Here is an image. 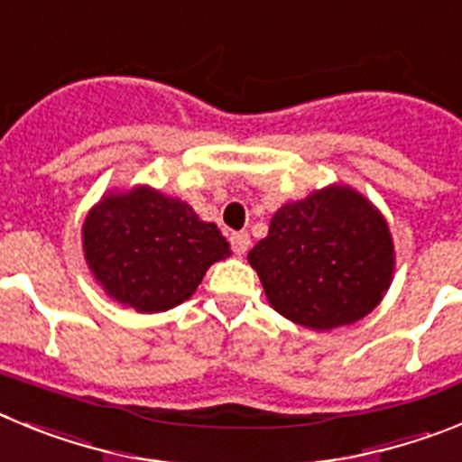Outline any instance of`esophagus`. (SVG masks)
Wrapping results in <instances>:
<instances>
[{"mask_svg": "<svg viewBox=\"0 0 462 462\" xmlns=\"http://www.w3.org/2000/svg\"><path fill=\"white\" fill-rule=\"evenodd\" d=\"M250 245H252V240H250V236L245 234V231H240V234L231 236V247H234V252L238 256H243L245 252L250 250Z\"/></svg>", "mask_w": 462, "mask_h": 462, "instance_id": "34e87169", "label": "esophagus"}]
</instances>
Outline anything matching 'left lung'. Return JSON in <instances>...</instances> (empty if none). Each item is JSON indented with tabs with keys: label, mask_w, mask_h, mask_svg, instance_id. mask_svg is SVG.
Returning <instances> with one entry per match:
<instances>
[{
	"label": "left lung",
	"mask_w": 462,
	"mask_h": 462,
	"mask_svg": "<svg viewBox=\"0 0 462 462\" xmlns=\"http://www.w3.org/2000/svg\"><path fill=\"white\" fill-rule=\"evenodd\" d=\"M268 303L312 330L356 324L389 291L395 245L368 196L342 182L289 201L247 254Z\"/></svg>",
	"instance_id": "left-lung-1"
}]
</instances>
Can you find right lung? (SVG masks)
Wrapping results in <instances>:
<instances>
[{
    "label": "right lung",
    "mask_w": 462,
    "mask_h": 462,
    "mask_svg": "<svg viewBox=\"0 0 462 462\" xmlns=\"http://www.w3.org/2000/svg\"><path fill=\"white\" fill-rule=\"evenodd\" d=\"M83 254L104 293L157 314L194 296L208 268L231 256L217 224L150 185L106 191L83 222Z\"/></svg>",
    "instance_id": "obj_1"
}]
</instances>
